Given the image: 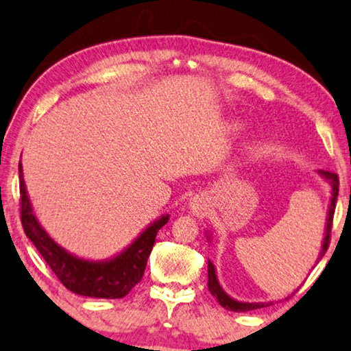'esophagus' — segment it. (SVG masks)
<instances>
[{"instance_id": "esophagus-1", "label": "esophagus", "mask_w": 351, "mask_h": 351, "mask_svg": "<svg viewBox=\"0 0 351 351\" xmlns=\"http://www.w3.org/2000/svg\"><path fill=\"white\" fill-rule=\"evenodd\" d=\"M190 207L193 212H201V210H206L207 199L204 196H194L190 201Z\"/></svg>"}]
</instances>
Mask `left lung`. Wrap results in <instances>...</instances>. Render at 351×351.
Listing matches in <instances>:
<instances>
[{
    "instance_id": "obj_1",
    "label": "left lung",
    "mask_w": 351,
    "mask_h": 351,
    "mask_svg": "<svg viewBox=\"0 0 351 351\" xmlns=\"http://www.w3.org/2000/svg\"><path fill=\"white\" fill-rule=\"evenodd\" d=\"M323 177L331 186V197H330V206H328V215H326V224H325V234H323V243H322V250L319 252V257H317V263H319L320 258L325 256V252L328 250V243H330V234H331V224H332V217H334V208H336V201H337V194H339V177L334 172H328V171H317ZM207 240L210 241V235L207 234ZM208 290L215 298L218 300V303L228 311H234V312H247V311H254V309H261V307H267L273 303H245V301H239L234 300L232 296L224 292L223 287L218 281L217 276V268H215L213 262L208 261Z\"/></svg>"
}]
</instances>
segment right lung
Wrapping results in <instances>:
<instances>
[{
    "mask_svg": "<svg viewBox=\"0 0 351 351\" xmlns=\"http://www.w3.org/2000/svg\"><path fill=\"white\" fill-rule=\"evenodd\" d=\"M20 172V201L21 226L25 234L34 243L40 256L45 258L56 276L70 292L90 296V298L116 300L123 298L141 281L145 263L152 251L158 230L168 223L169 215H161L150 223L130 245L121 252L104 261H89L72 254L59 246L37 219L32 210L28 191L23 180V166L19 163Z\"/></svg>",
    "mask_w": 351,
    "mask_h": 351,
    "instance_id": "add662e5",
    "label": "right lung"
}]
</instances>
